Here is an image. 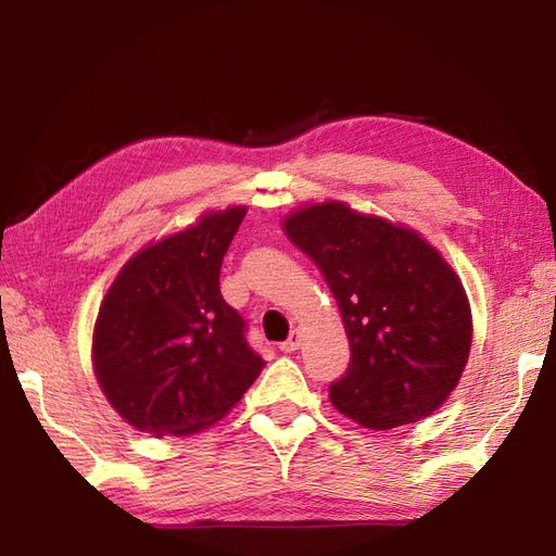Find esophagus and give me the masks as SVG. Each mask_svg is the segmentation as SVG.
<instances>
[{
  "instance_id": "esophagus-1",
  "label": "esophagus",
  "mask_w": 556,
  "mask_h": 556,
  "mask_svg": "<svg viewBox=\"0 0 556 556\" xmlns=\"http://www.w3.org/2000/svg\"><path fill=\"white\" fill-rule=\"evenodd\" d=\"M299 345H301V333L294 329V331L288 336V341L280 343V350H282V352H294V350H299Z\"/></svg>"
}]
</instances>
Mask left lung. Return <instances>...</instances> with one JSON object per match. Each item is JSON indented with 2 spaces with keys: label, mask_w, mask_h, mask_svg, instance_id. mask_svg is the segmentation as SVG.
<instances>
[{
  "label": "left lung",
  "mask_w": 556,
  "mask_h": 556,
  "mask_svg": "<svg viewBox=\"0 0 556 556\" xmlns=\"http://www.w3.org/2000/svg\"><path fill=\"white\" fill-rule=\"evenodd\" d=\"M282 229L323 271L350 341L331 406L366 429L429 417L457 387L473 341L459 276L427 239L343 201L285 215Z\"/></svg>",
  "instance_id": "1"
}]
</instances>
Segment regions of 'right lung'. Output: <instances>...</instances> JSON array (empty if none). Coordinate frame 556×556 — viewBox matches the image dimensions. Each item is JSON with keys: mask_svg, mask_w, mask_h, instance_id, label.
Instances as JSON below:
<instances>
[{"mask_svg": "<svg viewBox=\"0 0 556 556\" xmlns=\"http://www.w3.org/2000/svg\"><path fill=\"white\" fill-rule=\"evenodd\" d=\"M245 206L208 211L129 257L99 306L92 368L127 425L192 435L223 419L262 374L220 266Z\"/></svg>", "mask_w": 556, "mask_h": 556, "instance_id": "right-lung-1", "label": "right lung"}]
</instances>
